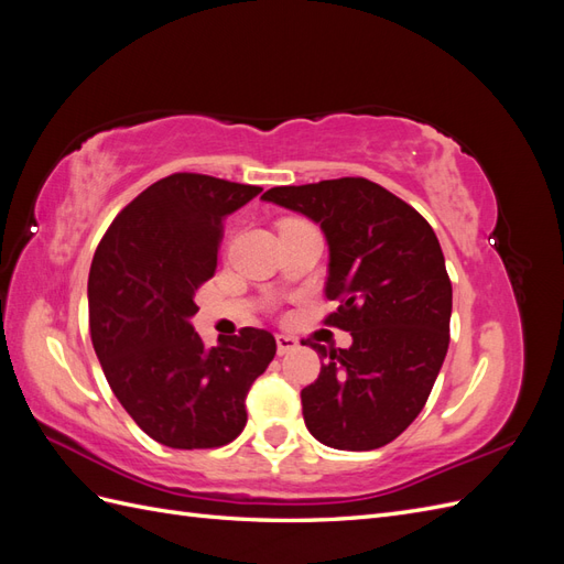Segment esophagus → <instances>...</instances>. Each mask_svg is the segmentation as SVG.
<instances>
[{
	"mask_svg": "<svg viewBox=\"0 0 564 564\" xmlns=\"http://www.w3.org/2000/svg\"><path fill=\"white\" fill-rule=\"evenodd\" d=\"M275 340H278V355H286V352H292V350L299 348V338L289 336V334H278Z\"/></svg>",
	"mask_w": 564,
	"mask_h": 564,
	"instance_id": "1",
	"label": "esophagus"
}]
</instances>
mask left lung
Segmentation results:
<instances>
[{
  "mask_svg": "<svg viewBox=\"0 0 564 564\" xmlns=\"http://www.w3.org/2000/svg\"><path fill=\"white\" fill-rule=\"evenodd\" d=\"M265 202L319 224L329 245L324 324L350 348L311 344L324 360L301 390L303 421L322 445L379 449L429 400L449 348L452 282L433 228L414 207L367 178L270 187Z\"/></svg>",
  "mask_w": 564,
  "mask_h": 564,
  "instance_id": "left-lung-1",
  "label": "left lung"
}]
</instances>
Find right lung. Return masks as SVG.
Segmentation results:
<instances>
[{"label":"right lung","instance_id":"right-lung-1","mask_svg":"<svg viewBox=\"0 0 564 564\" xmlns=\"http://www.w3.org/2000/svg\"><path fill=\"white\" fill-rule=\"evenodd\" d=\"M263 187L172 174L129 202L89 272L91 344L127 414L172 449L224 447L245 431L251 383L275 336L245 327L207 348L193 329L195 292L214 278L224 220Z\"/></svg>","mask_w":564,"mask_h":564}]
</instances>
